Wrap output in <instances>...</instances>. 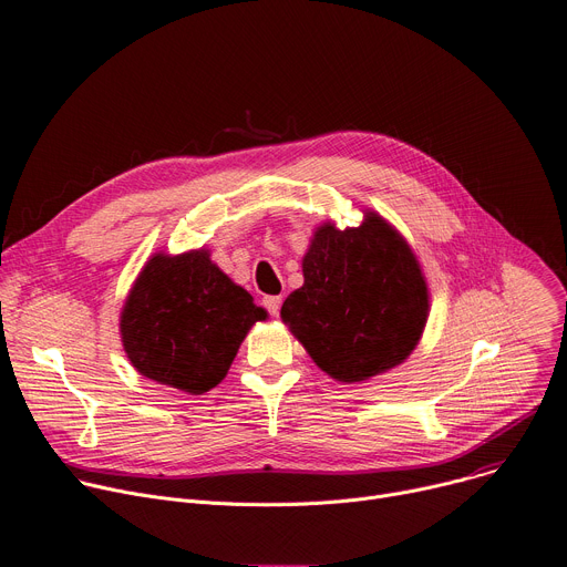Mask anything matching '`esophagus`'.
Here are the masks:
<instances>
[{
  "instance_id": "obj_1",
  "label": "esophagus",
  "mask_w": 567,
  "mask_h": 567,
  "mask_svg": "<svg viewBox=\"0 0 567 567\" xmlns=\"http://www.w3.org/2000/svg\"><path fill=\"white\" fill-rule=\"evenodd\" d=\"M280 306H282V296H267V298H264V308L269 310L271 317L280 315Z\"/></svg>"
}]
</instances>
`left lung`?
I'll return each mask as SVG.
<instances>
[{
  "mask_svg": "<svg viewBox=\"0 0 567 567\" xmlns=\"http://www.w3.org/2000/svg\"><path fill=\"white\" fill-rule=\"evenodd\" d=\"M303 276L280 317L334 381H367L417 347L429 289L412 250L381 216L369 214L355 230L321 225Z\"/></svg>",
  "mask_w": 567,
  "mask_h": 567,
  "instance_id": "left-lung-1",
  "label": "left lung"
}]
</instances>
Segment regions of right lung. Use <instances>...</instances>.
I'll return each mask as SVG.
<instances>
[{"instance_id": "right-lung-1", "label": "right lung", "mask_w": 567, "mask_h": 567, "mask_svg": "<svg viewBox=\"0 0 567 567\" xmlns=\"http://www.w3.org/2000/svg\"><path fill=\"white\" fill-rule=\"evenodd\" d=\"M267 312L235 285L207 250L155 255L121 317L132 364L162 385L205 394L228 373L246 332Z\"/></svg>"}]
</instances>
